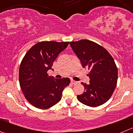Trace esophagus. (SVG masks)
<instances>
[{"mask_svg": "<svg viewBox=\"0 0 133 133\" xmlns=\"http://www.w3.org/2000/svg\"><path fill=\"white\" fill-rule=\"evenodd\" d=\"M71 83L73 84H77V81H74V80H71Z\"/></svg>", "mask_w": 133, "mask_h": 133, "instance_id": "1", "label": "esophagus"}]
</instances>
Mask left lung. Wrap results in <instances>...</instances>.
I'll use <instances>...</instances> for the list:
<instances>
[{"mask_svg":"<svg viewBox=\"0 0 133 133\" xmlns=\"http://www.w3.org/2000/svg\"><path fill=\"white\" fill-rule=\"evenodd\" d=\"M70 45L82 67L90 71V83L81 82L84 92L77 95V99L89 107L103 105L110 99L117 84L118 69L114 59L105 48L91 41L72 42Z\"/></svg>","mask_w":133,"mask_h":133,"instance_id":"obj_1","label":"left lung"}]
</instances>
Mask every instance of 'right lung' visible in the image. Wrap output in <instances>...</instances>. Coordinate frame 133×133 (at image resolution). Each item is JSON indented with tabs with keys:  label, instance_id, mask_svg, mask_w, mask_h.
I'll return each instance as SVG.
<instances>
[{
	"label": "right lung",
	"instance_id": "right-lung-1",
	"mask_svg": "<svg viewBox=\"0 0 133 133\" xmlns=\"http://www.w3.org/2000/svg\"><path fill=\"white\" fill-rule=\"evenodd\" d=\"M69 42H42L26 53L19 68L21 88L27 101L35 107L46 109L61 100L62 91L69 84V78L49 76L54 61Z\"/></svg>",
	"mask_w": 133,
	"mask_h": 133
}]
</instances>
